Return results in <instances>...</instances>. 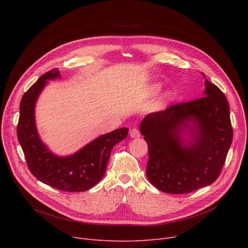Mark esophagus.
<instances>
[{
  "mask_svg": "<svg viewBox=\"0 0 248 248\" xmlns=\"http://www.w3.org/2000/svg\"><path fill=\"white\" fill-rule=\"evenodd\" d=\"M129 134H130V136H131L132 138H138V137L140 136V132H139V130H138L137 128H132V129H130Z\"/></svg>",
  "mask_w": 248,
  "mask_h": 248,
  "instance_id": "obj_1",
  "label": "esophagus"
}]
</instances>
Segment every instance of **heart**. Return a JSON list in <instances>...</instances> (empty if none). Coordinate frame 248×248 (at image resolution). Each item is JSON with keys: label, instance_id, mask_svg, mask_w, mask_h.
Returning a JSON list of instances; mask_svg holds the SVG:
<instances>
[{"label": "heart", "instance_id": "heart-1", "mask_svg": "<svg viewBox=\"0 0 248 248\" xmlns=\"http://www.w3.org/2000/svg\"><path fill=\"white\" fill-rule=\"evenodd\" d=\"M153 89H154L155 92H158V91L161 89V85H160V84H157V85H155V86L153 87ZM170 97H171V95H170V93H168V94H166L165 99H166V100H169Z\"/></svg>", "mask_w": 248, "mask_h": 248}]
</instances>
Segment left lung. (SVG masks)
Instances as JSON below:
<instances>
[{"label":"left lung","mask_w":248,"mask_h":248,"mask_svg":"<svg viewBox=\"0 0 248 248\" xmlns=\"http://www.w3.org/2000/svg\"><path fill=\"white\" fill-rule=\"evenodd\" d=\"M205 85L204 97L149 114L140 124L148 144L146 176L163 192L182 194L207 186L225 164L232 141L229 103L218 86L207 79ZM183 135L194 141L187 143Z\"/></svg>","instance_id":"1"}]
</instances>
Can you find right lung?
Instances as JSON below:
<instances>
[{
  "mask_svg": "<svg viewBox=\"0 0 248 248\" xmlns=\"http://www.w3.org/2000/svg\"><path fill=\"white\" fill-rule=\"evenodd\" d=\"M60 77L58 69L50 70L24 93L19 105L17 138L27 167L38 181L62 191H85L101 181L113 147L126 138L128 128L103 134L73 155L60 157L53 154L38 135L34 110L47 80Z\"/></svg>",
  "mask_w": 248,
  "mask_h": 248,
  "instance_id": "obj_1",
  "label": "right lung"
}]
</instances>
